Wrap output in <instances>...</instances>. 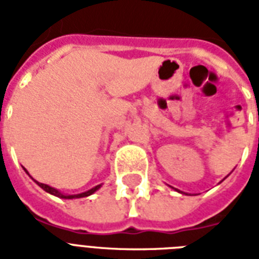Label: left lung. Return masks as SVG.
Listing matches in <instances>:
<instances>
[{"mask_svg": "<svg viewBox=\"0 0 259 259\" xmlns=\"http://www.w3.org/2000/svg\"><path fill=\"white\" fill-rule=\"evenodd\" d=\"M172 188H173V187H172ZM175 191H177V192H180V193H184V192H181V191H179V189H176V188H175ZM185 195H187V193H185Z\"/></svg>", "mask_w": 259, "mask_h": 259, "instance_id": "8db88e82", "label": "left lung"}]
</instances>
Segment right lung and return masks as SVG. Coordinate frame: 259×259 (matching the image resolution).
I'll use <instances>...</instances> for the list:
<instances>
[{"label":"right lung","instance_id":"add662e5","mask_svg":"<svg viewBox=\"0 0 259 259\" xmlns=\"http://www.w3.org/2000/svg\"><path fill=\"white\" fill-rule=\"evenodd\" d=\"M24 170H25V172L28 173V170H26L25 168H24ZM28 175H29V173H28ZM32 180H33V179H32ZM34 183H36V184H37L38 187H41V188L44 189V191H46V192L51 193V195H54V196L60 197V199H80V197L90 196V195H93L94 192H97L98 189H99V188H101V187H102V185L99 184V185H95V187H94V188H91V189H89V191H86V192L76 193V195H67V193L60 192V191H59V189L54 188V187H51V185L42 184V183H38V181H36V180H34Z\"/></svg>","mask_w":259,"mask_h":259}]
</instances>
